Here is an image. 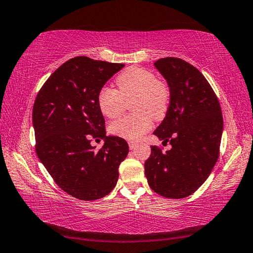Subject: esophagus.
I'll return each mask as SVG.
<instances>
[{"label": "esophagus", "mask_w": 253, "mask_h": 253, "mask_svg": "<svg viewBox=\"0 0 253 253\" xmlns=\"http://www.w3.org/2000/svg\"><path fill=\"white\" fill-rule=\"evenodd\" d=\"M129 147L131 150H133V149L136 147V142H133V141H129Z\"/></svg>", "instance_id": "esophagus-1"}]
</instances>
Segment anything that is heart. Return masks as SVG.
<instances>
[{
    "label": "heart",
    "mask_w": 253,
    "mask_h": 253,
    "mask_svg": "<svg viewBox=\"0 0 253 253\" xmlns=\"http://www.w3.org/2000/svg\"><path fill=\"white\" fill-rule=\"evenodd\" d=\"M118 89L103 86L97 94L99 111L114 119L122 113L126 102L131 103L133 114L112 122L110 131L127 140H138L150 130L155 120L165 118L170 101V92L165 82L157 80L154 72L142 67H130L118 76Z\"/></svg>",
    "instance_id": "b5f03b06"
}]
</instances>
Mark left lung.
I'll list each match as a JSON object with an SVG mask.
<instances>
[{"mask_svg":"<svg viewBox=\"0 0 253 253\" xmlns=\"http://www.w3.org/2000/svg\"><path fill=\"white\" fill-rule=\"evenodd\" d=\"M155 67L167 81L170 102L154 134L170 142L171 149L163 152L151 146L144 175L159 195L184 198L201 187L218 159L223 132L221 106L206 78L187 61L161 58Z\"/></svg>","mask_w":253,"mask_h":253,"instance_id":"1","label":"left lung"}]
</instances>
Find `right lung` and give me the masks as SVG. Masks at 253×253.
I'll use <instances>...</instances> for the list:
<instances>
[{
	"instance_id": "1",
	"label": "right lung",
	"mask_w": 253,
	"mask_h": 253,
	"mask_svg": "<svg viewBox=\"0 0 253 253\" xmlns=\"http://www.w3.org/2000/svg\"><path fill=\"white\" fill-rule=\"evenodd\" d=\"M124 67L80 56L51 74L32 110L36 151L59 187L82 201L106 196L117 185L119 166L129 154L120 136H107L97 94ZM92 138L105 139L95 151Z\"/></svg>"
}]
</instances>
